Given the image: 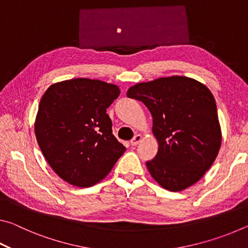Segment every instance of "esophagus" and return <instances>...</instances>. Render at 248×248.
Instances as JSON below:
<instances>
[{"mask_svg":"<svg viewBox=\"0 0 248 248\" xmlns=\"http://www.w3.org/2000/svg\"><path fill=\"white\" fill-rule=\"evenodd\" d=\"M141 140H142V137L140 136V134H136V136L133 137V139L131 140V142H130V143H131V145L136 146V145H138V144L140 143Z\"/></svg>","mask_w":248,"mask_h":248,"instance_id":"obj_1","label":"esophagus"}]
</instances>
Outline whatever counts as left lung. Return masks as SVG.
Masks as SVG:
<instances>
[{"label":"left lung","mask_w":248,"mask_h":248,"mask_svg":"<svg viewBox=\"0 0 248 248\" xmlns=\"http://www.w3.org/2000/svg\"><path fill=\"white\" fill-rule=\"evenodd\" d=\"M127 96L143 103L153 118L158 152L146 162L163 188L180 191L198 182L221 146L216 100L203 84L186 77L138 83Z\"/></svg>","instance_id":"1"}]
</instances>
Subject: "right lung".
Returning a JSON list of instances; mask_svg holds the SVG:
<instances>
[{"label":"right lung","instance_id":"right-lung-1","mask_svg":"<svg viewBox=\"0 0 248 248\" xmlns=\"http://www.w3.org/2000/svg\"><path fill=\"white\" fill-rule=\"evenodd\" d=\"M119 94L117 85L91 78L56 83L45 92L35 133L59 177L78 187L93 186L124 153L106 112Z\"/></svg>","mask_w":248,"mask_h":248}]
</instances>
